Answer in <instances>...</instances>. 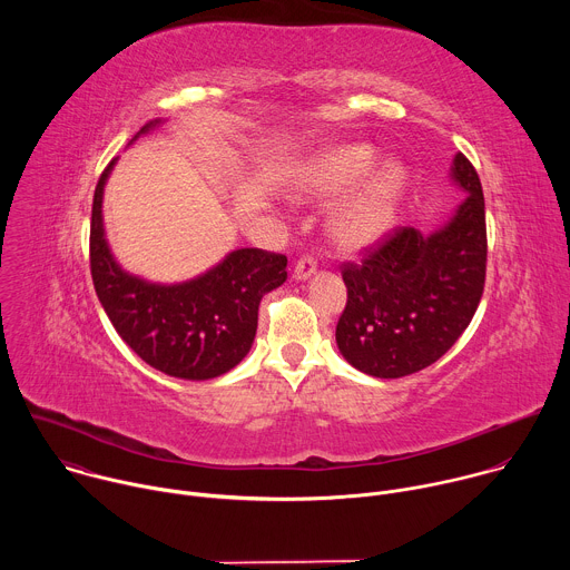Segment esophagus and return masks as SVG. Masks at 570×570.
<instances>
[{
  "instance_id": "obj_1",
  "label": "esophagus",
  "mask_w": 570,
  "mask_h": 570,
  "mask_svg": "<svg viewBox=\"0 0 570 570\" xmlns=\"http://www.w3.org/2000/svg\"><path fill=\"white\" fill-rule=\"evenodd\" d=\"M315 268H317V264H315L313 257H302V259L293 266V279H295V282H306V279L315 273Z\"/></svg>"
}]
</instances>
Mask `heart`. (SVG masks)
<instances>
[{
    "label": "heart",
    "mask_w": 570,
    "mask_h": 570,
    "mask_svg": "<svg viewBox=\"0 0 570 570\" xmlns=\"http://www.w3.org/2000/svg\"><path fill=\"white\" fill-rule=\"evenodd\" d=\"M376 150L370 144H334L315 150L293 171L291 191L299 198L345 196L330 214V232L343 250H367L392 229L409 171L399 159L374 165Z\"/></svg>",
    "instance_id": "heart-1"
}]
</instances>
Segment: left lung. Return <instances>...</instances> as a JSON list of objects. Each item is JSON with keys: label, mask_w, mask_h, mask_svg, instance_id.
Wrapping results in <instances>:
<instances>
[{"label": "left lung", "mask_w": 570, "mask_h": 570, "mask_svg": "<svg viewBox=\"0 0 570 570\" xmlns=\"http://www.w3.org/2000/svg\"><path fill=\"white\" fill-rule=\"evenodd\" d=\"M449 180L464 200L433 232L405 227L361 266H347L336 343L363 374L401 379L442 358L469 327L484 286V198L458 153Z\"/></svg>", "instance_id": "left-lung-1"}]
</instances>
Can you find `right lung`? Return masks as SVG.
Returning <instances> with one entry per match:
<instances>
[{"instance_id": "add662e5", "label": "right lung", "mask_w": 570, "mask_h": 570, "mask_svg": "<svg viewBox=\"0 0 570 570\" xmlns=\"http://www.w3.org/2000/svg\"><path fill=\"white\" fill-rule=\"evenodd\" d=\"M167 121L146 124L132 139ZM115 157L99 178L92 203L90 266L104 311L121 341L150 367L185 381H207L248 356L259 302L286 282V257L259 248L227 253L209 271L176 284L148 282L121 268L104 225V191Z\"/></svg>"}]
</instances>
